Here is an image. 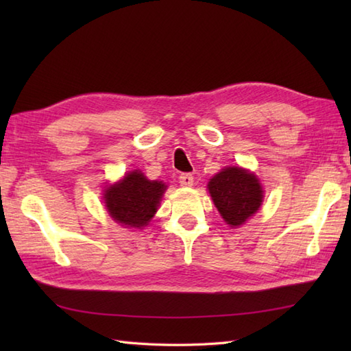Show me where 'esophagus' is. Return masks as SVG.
I'll use <instances>...</instances> for the list:
<instances>
[{
	"label": "esophagus",
	"instance_id": "1",
	"mask_svg": "<svg viewBox=\"0 0 351 351\" xmlns=\"http://www.w3.org/2000/svg\"><path fill=\"white\" fill-rule=\"evenodd\" d=\"M180 184L182 187H193V184H195V178L190 173H182L180 175Z\"/></svg>",
	"mask_w": 351,
	"mask_h": 351
}]
</instances>
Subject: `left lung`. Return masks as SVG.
I'll use <instances>...</instances> for the list:
<instances>
[{"label":"left lung","instance_id":"1","mask_svg":"<svg viewBox=\"0 0 351 351\" xmlns=\"http://www.w3.org/2000/svg\"><path fill=\"white\" fill-rule=\"evenodd\" d=\"M208 191L220 215L230 228L244 225L261 204L264 191L255 173L243 167H225L208 182Z\"/></svg>","mask_w":351,"mask_h":351}]
</instances>
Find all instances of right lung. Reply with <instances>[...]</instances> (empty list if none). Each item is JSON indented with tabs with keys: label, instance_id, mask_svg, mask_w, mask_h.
<instances>
[{
	"label": "right lung",
	"instance_id": "right-lung-1",
	"mask_svg": "<svg viewBox=\"0 0 351 351\" xmlns=\"http://www.w3.org/2000/svg\"><path fill=\"white\" fill-rule=\"evenodd\" d=\"M167 190L162 181H149L140 170L126 173L121 181L104 190L110 217L125 228L141 229L149 225Z\"/></svg>",
	"mask_w": 351,
	"mask_h": 351
}]
</instances>
